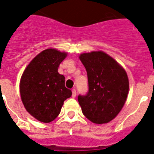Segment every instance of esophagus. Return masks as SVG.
I'll return each instance as SVG.
<instances>
[{"instance_id":"esophagus-1","label":"esophagus","mask_w":154,"mask_h":154,"mask_svg":"<svg viewBox=\"0 0 154 154\" xmlns=\"http://www.w3.org/2000/svg\"><path fill=\"white\" fill-rule=\"evenodd\" d=\"M76 94H77V91H76V89H75V88H73V90H72V97H75Z\"/></svg>"}]
</instances>
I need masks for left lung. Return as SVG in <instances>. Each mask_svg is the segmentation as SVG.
Returning <instances> with one entry per match:
<instances>
[{
	"mask_svg": "<svg viewBox=\"0 0 154 154\" xmlns=\"http://www.w3.org/2000/svg\"><path fill=\"white\" fill-rule=\"evenodd\" d=\"M88 73V91L78 96L83 114L96 124L108 123L122 110L129 93L125 69L102 51L79 57Z\"/></svg>",
	"mask_w": 154,
	"mask_h": 154,
	"instance_id": "8db88e82",
	"label": "left lung"
}]
</instances>
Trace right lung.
I'll use <instances>...</instances> for the list:
<instances>
[{"label": "right lung", "instance_id": "right-lung-1", "mask_svg": "<svg viewBox=\"0 0 154 154\" xmlns=\"http://www.w3.org/2000/svg\"><path fill=\"white\" fill-rule=\"evenodd\" d=\"M66 55L55 49H45L31 61L21 76V101L27 112L38 121H53L64 101L72 95L65 87L64 76L58 73Z\"/></svg>", "mask_w": 154, "mask_h": 154}]
</instances>
